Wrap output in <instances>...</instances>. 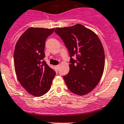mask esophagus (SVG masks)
<instances>
[{"instance_id": "esophagus-1", "label": "esophagus", "mask_w": 124, "mask_h": 124, "mask_svg": "<svg viewBox=\"0 0 124 124\" xmlns=\"http://www.w3.org/2000/svg\"><path fill=\"white\" fill-rule=\"evenodd\" d=\"M59 67V65H56V66H55V68H56V69H58Z\"/></svg>"}]
</instances>
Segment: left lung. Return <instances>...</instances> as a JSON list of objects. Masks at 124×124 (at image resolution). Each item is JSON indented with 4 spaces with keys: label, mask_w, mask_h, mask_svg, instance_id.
Here are the masks:
<instances>
[{
    "label": "left lung",
    "mask_w": 124,
    "mask_h": 124,
    "mask_svg": "<svg viewBox=\"0 0 124 124\" xmlns=\"http://www.w3.org/2000/svg\"><path fill=\"white\" fill-rule=\"evenodd\" d=\"M70 56V71L63 79L72 93L84 95L92 91L104 72L105 55L102 43L93 31L80 24L56 28Z\"/></svg>",
    "instance_id": "obj_1"
}]
</instances>
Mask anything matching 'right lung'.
<instances>
[{
    "mask_svg": "<svg viewBox=\"0 0 124 124\" xmlns=\"http://www.w3.org/2000/svg\"><path fill=\"white\" fill-rule=\"evenodd\" d=\"M54 29L30 27L18 39L14 53L18 81L30 94L40 97L50 90L56 72L43 61L46 39Z\"/></svg>",
    "mask_w": 124,
    "mask_h": 124,
    "instance_id": "1",
    "label": "right lung"
}]
</instances>
